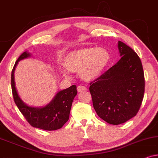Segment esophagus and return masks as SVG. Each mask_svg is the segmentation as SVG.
I'll use <instances>...</instances> for the list:
<instances>
[{
  "label": "esophagus",
  "mask_w": 158,
  "mask_h": 158,
  "mask_svg": "<svg viewBox=\"0 0 158 158\" xmlns=\"http://www.w3.org/2000/svg\"><path fill=\"white\" fill-rule=\"evenodd\" d=\"M77 90L78 92H82V91H85V90H87L88 89H87V88L85 87V86L79 85V86H77Z\"/></svg>",
  "instance_id": "esophagus-1"
}]
</instances>
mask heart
<instances>
[{
	"label": "heart",
	"instance_id": "heart-1",
	"mask_svg": "<svg viewBox=\"0 0 158 158\" xmlns=\"http://www.w3.org/2000/svg\"><path fill=\"white\" fill-rule=\"evenodd\" d=\"M110 62L109 52L103 48H84L71 52L64 60L66 69H62L64 76L70 77V72H79L85 81H90L101 75Z\"/></svg>",
	"mask_w": 158,
	"mask_h": 158
}]
</instances>
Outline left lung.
Here are the masks:
<instances>
[{"mask_svg": "<svg viewBox=\"0 0 158 158\" xmlns=\"http://www.w3.org/2000/svg\"><path fill=\"white\" fill-rule=\"evenodd\" d=\"M118 49L120 60L90 83L89 88L98 116L114 125L136 116L144 93V71L139 56L121 41Z\"/></svg>", "mask_w": 158, "mask_h": 158, "instance_id": "8db88e82", "label": "left lung"}]
</instances>
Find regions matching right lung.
I'll list each match as a JSON object with an SVG mask.
<instances>
[{
  "label": "right lung",
  "mask_w": 158,
  "mask_h": 158,
  "mask_svg": "<svg viewBox=\"0 0 158 158\" xmlns=\"http://www.w3.org/2000/svg\"><path fill=\"white\" fill-rule=\"evenodd\" d=\"M31 56V54L27 51L21 54L12 70L11 88L15 103L27 122L33 127L47 131L57 130L62 128L69 119L73 99L77 94V87L73 85L57 92L52 100L44 106L35 107L27 105L21 100L17 92L14 72L19 61Z\"/></svg>",
  "instance_id": "add662e5"
}]
</instances>
